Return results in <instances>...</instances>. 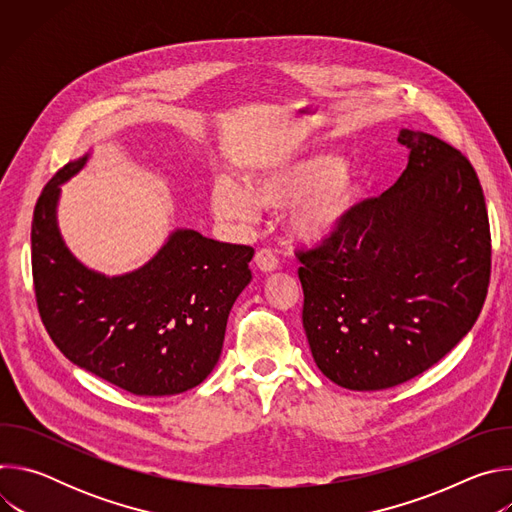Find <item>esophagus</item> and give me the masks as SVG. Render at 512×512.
<instances>
[{
    "label": "esophagus",
    "instance_id": "1",
    "mask_svg": "<svg viewBox=\"0 0 512 512\" xmlns=\"http://www.w3.org/2000/svg\"><path fill=\"white\" fill-rule=\"evenodd\" d=\"M255 265H257L259 271L271 273V271L277 269V257H275L269 249H261V251H257V255H255Z\"/></svg>",
    "mask_w": 512,
    "mask_h": 512
}]
</instances>
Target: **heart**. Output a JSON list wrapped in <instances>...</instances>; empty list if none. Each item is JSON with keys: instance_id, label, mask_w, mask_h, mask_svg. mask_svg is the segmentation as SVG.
Returning a JSON list of instances; mask_svg holds the SVG:
<instances>
[{"instance_id": "1", "label": "heart", "mask_w": 512, "mask_h": 512, "mask_svg": "<svg viewBox=\"0 0 512 512\" xmlns=\"http://www.w3.org/2000/svg\"><path fill=\"white\" fill-rule=\"evenodd\" d=\"M364 190L362 174L334 154L281 152L255 162L241 186L218 178L210 186L212 212L233 223H251L257 208L289 206V229L300 239L334 235L354 212Z\"/></svg>"}]
</instances>
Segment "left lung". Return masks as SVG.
<instances>
[{"label": "left lung", "instance_id": "8db88e82", "mask_svg": "<svg viewBox=\"0 0 512 512\" xmlns=\"http://www.w3.org/2000/svg\"><path fill=\"white\" fill-rule=\"evenodd\" d=\"M399 180L344 227L300 251L304 330L318 369L350 391L401 385L474 326L490 281V225L472 164L450 143L401 129Z\"/></svg>", "mask_w": 512, "mask_h": 512}]
</instances>
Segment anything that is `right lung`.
I'll return each instance as SVG.
<instances>
[{"mask_svg": "<svg viewBox=\"0 0 512 512\" xmlns=\"http://www.w3.org/2000/svg\"><path fill=\"white\" fill-rule=\"evenodd\" d=\"M68 162L44 186L32 218L38 312L77 367L133 395H178L200 385L223 350L229 312L251 281L253 247L176 229L139 269L107 277L68 251L56 223Z\"/></svg>", "mask_w": 512, "mask_h": 512, "instance_id": "1", "label": "right lung"}]
</instances>
